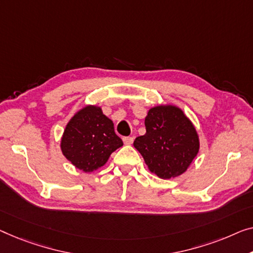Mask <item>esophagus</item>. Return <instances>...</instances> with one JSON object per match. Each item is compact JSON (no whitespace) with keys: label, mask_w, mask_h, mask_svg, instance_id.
I'll return each instance as SVG.
<instances>
[{"label":"esophagus","mask_w":253,"mask_h":253,"mask_svg":"<svg viewBox=\"0 0 253 253\" xmlns=\"http://www.w3.org/2000/svg\"><path fill=\"white\" fill-rule=\"evenodd\" d=\"M123 141H124V143H125L126 145H130L131 143L134 142V138L133 137H124Z\"/></svg>","instance_id":"34e87169"}]
</instances>
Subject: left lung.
Instances as JSON below:
<instances>
[{
    "label": "left lung",
    "instance_id": "left-lung-1",
    "mask_svg": "<svg viewBox=\"0 0 253 253\" xmlns=\"http://www.w3.org/2000/svg\"><path fill=\"white\" fill-rule=\"evenodd\" d=\"M146 133L135 138L149 170L163 179L184 174L199 152L197 129L183 110L166 104L151 108L145 117Z\"/></svg>",
    "mask_w": 253,
    "mask_h": 253
}]
</instances>
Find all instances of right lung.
<instances>
[{
	"label": "right lung",
	"instance_id": "add662e5",
	"mask_svg": "<svg viewBox=\"0 0 253 253\" xmlns=\"http://www.w3.org/2000/svg\"><path fill=\"white\" fill-rule=\"evenodd\" d=\"M123 141L114 123L96 105H86L67 124L61 137L62 154L75 167L90 172L102 167Z\"/></svg>",
	"mask_w": 253,
	"mask_h": 253
}]
</instances>
